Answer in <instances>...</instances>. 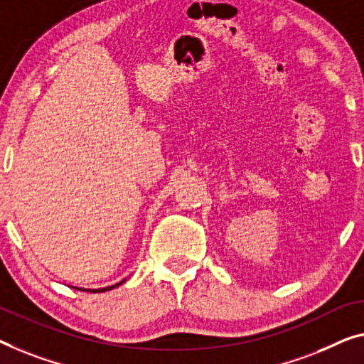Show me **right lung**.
I'll list each match as a JSON object with an SVG mask.
<instances>
[{"instance_id": "1", "label": "right lung", "mask_w": 364, "mask_h": 364, "mask_svg": "<svg viewBox=\"0 0 364 364\" xmlns=\"http://www.w3.org/2000/svg\"><path fill=\"white\" fill-rule=\"evenodd\" d=\"M126 281V279H124ZM124 281H121V283H117V284H114V286H107V287H101V289H81V287H75V289H78V291H90V292H105V291H111V289H114V287H117V286H121Z\"/></svg>"}]
</instances>
